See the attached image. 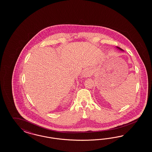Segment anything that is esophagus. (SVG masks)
Wrapping results in <instances>:
<instances>
[{
    "label": "esophagus",
    "mask_w": 152,
    "mask_h": 152,
    "mask_svg": "<svg viewBox=\"0 0 152 152\" xmlns=\"http://www.w3.org/2000/svg\"><path fill=\"white\" fill-rule=\"evenodd\" d=\"M92 74V70L90 69H86L83 72V76L85 78H88V77H90L91 76Z\"/></svg>",
    "instance_id": "34e87169"
}]
</instances>
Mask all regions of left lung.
<instances>
[{"label": "left lung", "mask_w": 152, "mask_h": 152, "mask_svg": "<svg viewBox=\"0 0 152 152\" xmlns=\"http://www.w3.org/2000/svg\"><path fill=\"white\" fill-rule=\"evenodd\" d=\"M116 48L118 49V50H120V51H124V50H123L121 48H119V47H116Z\"/></svg>", "instance_id": "obj_1"}]
</instances>
